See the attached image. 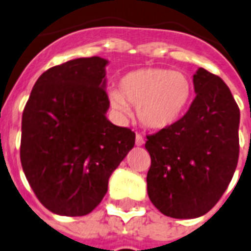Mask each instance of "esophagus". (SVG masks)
<instances>
[{
	"instance_id": "34e87169",
	"label": "esophagus",
	"mask_w": 251,
	"mask_h": 251,
	"mask_svg": "<svg viewBox=\"0 0 251 251\" xmlns=\"http://www.w3.org/2000/svg\"><path fill=\"white\" fill-rule=\"evenodd\" d=\"M144 137L141 135H136V145L137 146H142L144 145Z\"/></svg>"
}]
</instances>
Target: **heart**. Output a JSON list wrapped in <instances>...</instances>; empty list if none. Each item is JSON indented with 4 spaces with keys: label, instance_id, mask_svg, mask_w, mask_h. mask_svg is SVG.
<instances>
[{
    "label": "heart",
    "instance_id": "1",
    "mask_svg": "<svg viewBox=\"0 0 251 251\" xmlns=\"http://www.w3.org/2000/svg\"><path fill=\"white\" fill-rule=\"evenodd\" d=\"M194 98L189 75L162 67L128 72L120 79L119 91L110 89L109 103L115 113H128V103L136 106L137 120L149 129H166L177 123Z\"/></svg>",
    "mask_w": 251,
    "mask_h": 251
}]
</instances>
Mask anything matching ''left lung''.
Masks as SVG:
<instances>
[{
    "instance_id": "8db88e82",
    "label": "left lung",
    "mask_w": 251,
    "mask_h": 251,
    "mask_svg": "<svg viewBox=\"0 0 251 251\" xmlns=\"http://www.w3.org/2000/svg\"><path fill=\"white\" fill-rule=\"evenodd\" d=\"M196 98L181 119L148 136L151 203L175 219L205 215L229 185L238 160L240 110L229 88L205 69L193 75Z\"/></svg>"
}]
</instances>
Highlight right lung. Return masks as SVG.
Listing matches in <instances>:
<instances>
[{
    "label": "right lung",
    "mask_w": 251,
    "mask_h": 251,
    "mask_svg": "<svg viewBox=\"0 0 251 251\" xmlns=\"http://www.w3.org/2000/svg\"><path fill=\"white\" fill-rule=\"evenodd\" d=\"M107 59L77 58L40 76L22 116L21 162L39 201L57 215L83 216L105 197L136 135L107 118Z\"/></svg>",
    "instance_id": "add662e5"
}]
</instances>
